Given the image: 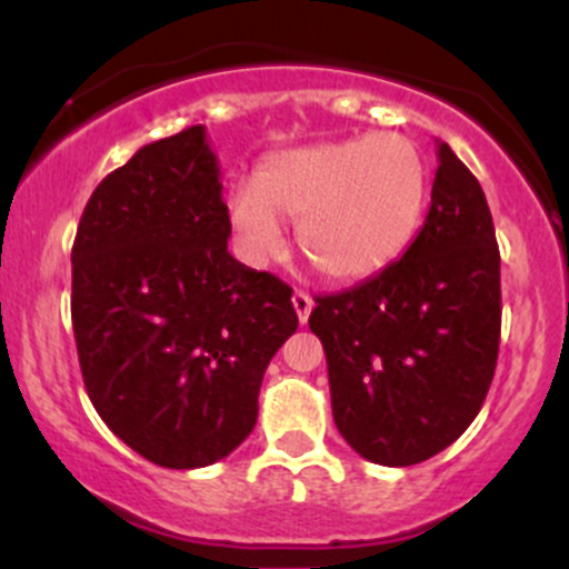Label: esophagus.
I'll use <instances>...</instances> for the list:
<instances>
[{
	"label": "esophagus",
	"mask_w": 569,
	"mask_h": 569,
	"mask_svg": "<svg viewBox=\"0 0 569 569\" xmlns=\"http://www.w3.org/2000/svg\"><path fill=\"white\" fill-rule=\"evenodd\" d=\"M291 302H295V311H297V319H300V325H306L313 311V297L308 295V291H295Z\"/></svg>",
	"instance_id": "1"
}]
</instances>
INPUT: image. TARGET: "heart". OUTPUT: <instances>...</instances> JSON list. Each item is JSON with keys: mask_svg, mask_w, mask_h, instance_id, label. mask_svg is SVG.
Masks as SVG:
<instances>
[{"mask_svg": "<svg viewBox=\"0 0 569 569\" xmlns=\"http://www.w3.org/2000/svg\"><path fill=\"white\" fill-rule=\"evenodd\" d=\"M429 168L405 134L355 137L269 157L256 183L228 198L237 242L252 263L283 250V220L325 278L355 283L391 267L421 228Z\"/></svg>", "mask_w": 569, "mask_h": 569, "instance_id": "1", "label": "heart"}]
</instances>
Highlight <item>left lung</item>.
Wrapping results in <instances>:
<instances>
[{"instance_id":"8db88e82","label":"left lung","mask_w":569,"mask_h":569,"mask_svg":"<svg viewBox=\"0 0 569 569\" xmlns=\"http://www.w3.org/2000/svg\"><path fill=\"white\" fill-rule=\"evenodd\" d=\"M338 432L369 462L435 457L479 416L501 341V256L479 181L446 142L423 228L399 261L308 319Z\"/></svg>"}]
</instances>
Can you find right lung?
Returning a JSON list of instances; mask_svg holds the SVG:
<instances>
[{"label": "right lung", "instance_id": "1", "mask_svg": "<svg viewBox=\"0 0 569 569\" xmlns=\"http://www.w3.org/2000/svg\"><path fill=\"white\" fill-rule=\"evenodd\" d=\"M203 126L142 146L90 194L73 239L71 319L101 421L162 468L231 455L263 371L297 330L291 289L228 252Z\"/></svg>", "mask_w": 569, "mask_h": 569}]
</instances>
